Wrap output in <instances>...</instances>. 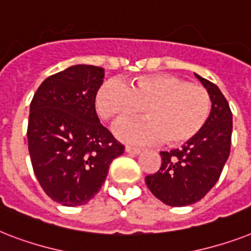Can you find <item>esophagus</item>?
Wrapping results in <instances>:
<instances>
[{
	"label": "esophagus",
	"instance_id": "1",
	"mask_svg": "<svg viewBox=\"0 0 251 251\" xmlns=\"http://www.w3.org/2000/svg\"><path fill=\"white\" fill-rule=\"evenodd\" d=\"M125 151H126V152H127V153H131V154L140 153L139 148H135V147H131V146H126L125 147Z\"/></svg>",
	"mask_w": 251,
	"mask_h": 251
}]
</instances>
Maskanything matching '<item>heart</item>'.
Segmentation results:
<instances>
[{
	"label": "heart",
	"mask_w": 251,
	"mask_h": 251,
	"mask_svg": "<svg viewBox=\"0 0 251 251\" xmlns=\"http://www.w3.org/2000/svg\"><path fill=\"white\" fill-rule=\"evenodd\" d=\"M95 108L98 115L109 122L134 119L144 109L147 120L117 126V136L136 144L165 139L170 146H180L206 125L211 98L202 86L172 75L138 77L129 87L109 78L98 89Z\"/></svg>",
	"instance_id": "1"
}]
</instances>
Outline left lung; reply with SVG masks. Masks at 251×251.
<instances>
[{
    "instance_id": "left-lung-1",
    "label": "left lung",
    "mask_w": 251,
    "mask_h": 251,
    "mask_svg": "<svg viewBox=\"0 0 251 251\" xmlns=\"http://www.w3.org/2000/svg\"><path fill=\"white\" fill-rule=\"evenodd\" d=\"M211 98L206 125L180 150L160 152L161 166L146 176L154 196L170 206H187L205 197L221 176L231 151L232 112L215 83L196 75Z\"/></svg>"
}]
</instances>
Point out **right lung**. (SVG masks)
<instances>
[{
  "mask_svg": "<svg viewBox=\"0 0 251 251\" xmlns=\"http://www.w3.org/2000/svg\"><path fill=\"white\" fill-rule=\"evenodd\" d=\"M103 78L100 67H69L45 79L30 101L26 138L34 175L64 206L90 201L125 151L95 111Z\"/></svg>",
  "mask_w": 251,
  "mask_h": 251,
  "instance_id": "obj_1",
  "label": "right lung"
}]
</instances>
